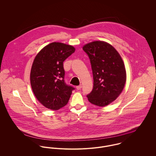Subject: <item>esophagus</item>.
<instances>
[{
  "mask_svg": "<svg viewBox=\"0 0 156 156\" xmlns=\"http://www.w3.org/2000/svg\"><path fill=\"white\" fill-rule=\"evenodd\" d=\"M82 85H79V86H77V87H76V88H77V90H80V89L82 88Z\"/></svg>",
  "mask_w": 156,
  "mask_h": 156,
  "instance_id": "esophagus-1",
  "label": "esophagus"
}]
</instances>
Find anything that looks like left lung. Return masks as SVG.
Returning <instances> with one entry per match:
<instances>
[{
	"label": "left lung",
	"mask_w": 156,
	"mask_h": 156,
	"mask_svg": "<svg viewBox=\"0 0 156 156\" xmlns=\"http://www.w3.org/2000/svg\"><path fill=\"white\" fill-rule=\"evenodd\" d=\"M90 61L94 86L87 95L89 102L105 107L115 101L124 88L127 75L124 63L109 43L94 41L83 46Z\"/></svg>",
	"instance_id": "1"
}]
</instances>
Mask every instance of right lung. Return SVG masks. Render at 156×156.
I'll list each match as a JSON object with an SVG mask.
<instances>
[{
	"label": "right lung",
	"instance_id": "obj_1",
	"mask_svg": "<svg viewBox=\"0 0 156 156\" xmlns=\"http://www.w3.org/2000/svg\"><path fill=\"white\" fill-rule=\"evenodd\" d=\"M73 45L53 42L36 55L30 70L32 91L46 108L57 111L65 106L74 89L64 82L63 62L75 51Z\"/></svg>",
	"mask_w": 156,
	"mask_h": 156
}]
</instances>
